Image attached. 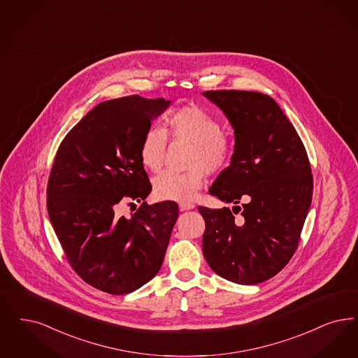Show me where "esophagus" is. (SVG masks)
Here are the masks:
<instances>
[{
    "mask_svg": "<svg viewBox=\"0 0 358 358\" xmlns=\"http://www.w3.org/2000/svg\"><path fill=\"white\" fill-rule=\"evenodd\" d=\"M192 209H194V203H192V202H186V201L180 202V210L185 212V210H192Z\"/></svg>",
    "mask_w": 358,
    "mask_h": 358,
    "instance_id": "34e87169",
    "label": "esophagus"
}]
</instances>
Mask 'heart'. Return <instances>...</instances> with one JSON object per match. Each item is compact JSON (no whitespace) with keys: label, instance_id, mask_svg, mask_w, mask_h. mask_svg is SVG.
I'll return each instance as SVG.
<instances>
[{"label":"heart","instance_id":"heart-1","mask_svg":"<svg viewBox=\"0 0 358 358\" xmlns=\"http://www.w3.org/2000/svg\"><path fill=\"white\" fill-rule=\"evenodd\" d=\"M166 130L174 138L193 143L189 168L184 173L162 172L153 180V193L159 200H192L206 173H217L229 165L233 143L222 133L220 121L200 106L189 105L176 110L166 120ZM166 150V134L162 129H148L141 137L138 155L143 168L157 172Z\"/></svg>","mask_w":358,"mask_h":358}]
</instances>
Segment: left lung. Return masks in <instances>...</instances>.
Wrapping results in <instances>:
<instances>
[{
  "mask_svg": "<svg viewBox=\"0 0 358 358\" xmlns=\"http://www.w3.org/2000/svg\"><path fill=\"white\" fill-rule=\"evenodd\" d=\"M202 94L234 130L230 165L209 187L212 196L234 206L199 208L205 220L203 257L222 278L256 285L282 271L299 246L313 194L309 158L271 96L248 90Z\"/></svg>",
  "mask_w": 358,
  "mask_h": 358,
  "instance_id": "obj_1",
  "label": "left lung"
}]
</instances>
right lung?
<instances>
[{"mask_svg": "<svg viewBox=\"0 0 358 358\" xmlns=\"http://www.w3.org/2000/svg\"><path fill=\"white\" fill-rule=\"evenodd\" d=\"M171 101H103L66 134L48 182V213L65 256L86 284L127 294L157 274L178 217L174 201L148 205L152 185L138 149ZM127 200L142 206L127 219Z\"/></svg>", "mask_w": 358, "mask_h": 358, "instance_id": "1", "label": "right lung"}]
</instances>
